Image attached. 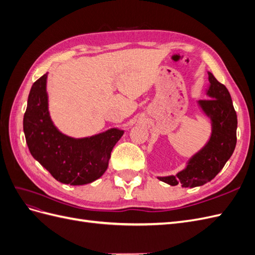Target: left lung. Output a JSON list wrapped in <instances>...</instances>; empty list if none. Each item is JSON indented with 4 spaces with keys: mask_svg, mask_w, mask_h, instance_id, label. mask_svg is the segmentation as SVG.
<instances>
[{
    "mask_svg": "<svg viewBox=\"0 0 255 255\" xmlns=\"http://www.w3.org/2000/svg\"><path fill=\"white\" fill-rule=\"evenodd\" d=\"M208 81L206 96L210 99L200 100L198 105L211 119V137L203 148L189 158L182 171L175 175L157 176L171 186L180 183L182 187L192 188L212 181L235 150L237 115L230 92L211 72H208Z\"/></svg>",
    "mask_w": 255,
    "mask_h": 255,
    "instance_id": "8db88e82",
    "label": "left lung"
}]
</instances>
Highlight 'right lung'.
<instances>
[{
	"label": "right lung",
	"mask_w": 255,
	"mask_h": 255,
	"mask_svg": "<svg viewBox=\"0 0 255 255\" xmlns=\"http://www.w3.org/2000/svg\"><path fill=\"white\" fill-rule=\"evenodd\" d=\"M48 73L30 88L23 118L26 143L32 156L60 183L85 185L101 177L109 167L115 144L125 133L110 128L90 137L67 136L54 126L49 113Z\"/></svg>",
	"instance_id": "right-lung-1"
}]
</instances>
